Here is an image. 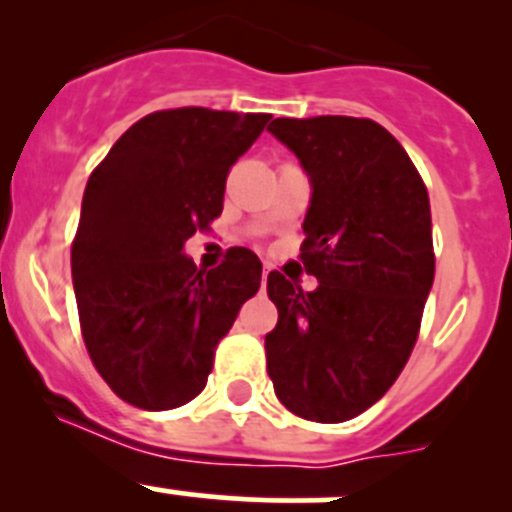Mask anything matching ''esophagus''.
Wrapping results in <instances>:
<instances>
[{"label":"esophagus","mask_w":512,"mask_h":512,"mask_svg":"<svg viewBox=\"0 0 512 512\" xmlns=\"http://www.w3.org/2000/svg\"><path fill=\"white\" fill-rule=\"evenodd\" d=\"M267 275H270V267H265V270H262V287L267 285Z\"/></svg>","instance_id":"1"}]
</instances>
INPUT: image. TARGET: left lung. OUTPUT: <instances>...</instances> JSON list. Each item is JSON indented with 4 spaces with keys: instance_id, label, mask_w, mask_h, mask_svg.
<instances>
[{
    "instance_id": "left-lung-1",
    "label": "left lung",
    "mask_w": 512,
    "mask_h": 512,
    "mask_svg": "<svg viewBox=\"0 0 512 512\" xmlns=\"http://www.w3.org/2000/svg\"><path fill=\"white\" fill-rule=\"evenodd\" d=\"M267 131L312 185L302 260L319 282L302 292L267 275L280 312L267 374L292 414L342 423L391 389L416 344L436 270L426 185L369 118H275Z\"/></svg>"
}]
</instances>
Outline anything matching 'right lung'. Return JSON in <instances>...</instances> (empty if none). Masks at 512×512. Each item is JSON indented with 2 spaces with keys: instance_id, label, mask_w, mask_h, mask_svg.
<instances>
[{
  "instance_id": "add662e5",
  "label": "right lung",
  "mask_w": 512,
  "mask_h": 512,
  "mask_svg": "<svg viewBox=\"0 0 512 512\" xmlns=\"http://www.w3.org/2000/svg\"><path fill=\"white\" fill-rule=\"evenodd\" d=\"M270 118L210 108L148 113L86 183L71 247L81 334L98 374L138 409L195 399L215 347L260 289L262 262L245 247L208 272L183 247L223 213L227 170Z\"/></svg>"
}]
</instances>
